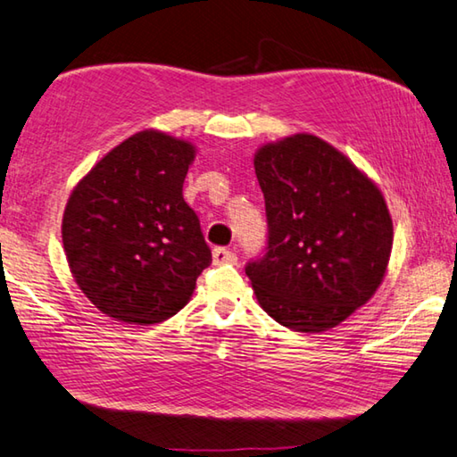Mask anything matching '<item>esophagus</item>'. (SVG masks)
<instances>
[{
    "mask_svg": "<svg viewBox=\"0 0 457 457\" xmlns=\"http://www.w3.org/2000/svg\"><path fill=\"white\" fill-rule=\"evenodd\" d=\"M212 255H213V263H215V265L234 263V262L237 260L236 253L231 252V250H228V247H215V250L212 252Z\"/></svg>",
    "mask_w": 457,
    "mask_h": 457,
    "instance_id": "34e87169",
    "label": "esophagus"
}]
</instances>
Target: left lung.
<instances>
[{"label":"left lung","instance_id":"8db88e82","mask_svg":"<svg viewBox=\"0 0 457 457\" xmlns=\"http://www.w3.org/2000/svg\"><path fill=\"white\" fill-rule=\"evenodd\" d=\"M268 215V252L245 273L263 312L303 334L336 328L378 292L394 244L379 187L312 134L253 155Z\"/></svg>","mask_w":457,"mask_h":457}]
</instances>
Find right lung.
<instances>
[{
  "instance_id": "1",
  "label": "right lung",
  "mask_w": 457,
  "mask_h": 457,
  "mask_svg": "<svg viewBox=\"0 0 457 457\" xmlns=\"http://www.w3.org/2000/svg\"><path fill=\"white\" fill-rule=\"evenodd\" d=\"M195 145L137 131L78 181L62 220L63 252L81 292L115 321L152 326L192 300L212 263L200 220L184 200Z\"/></svg>"
}]
</instances>
